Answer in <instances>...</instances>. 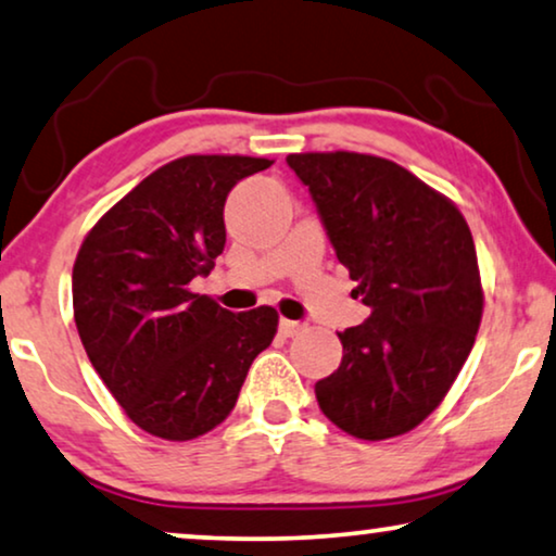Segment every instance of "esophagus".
<instances>
[{
	"label": "esophagus",
	"instance_id": "1",
	"mask_svg": "<svg viewBox=\"0 0 556 556\" xmlns=\"http://www.w3.org/2000/svg\"><path fill=\"white\" fill-rule=\"evenodd\" d=\"M279 332L285 334V338H294V334L304 332V325L302 323H294V319H281Z\"/></svg>",
	"mask_w": 556,
	"mask_h": 556
}]
</instances>
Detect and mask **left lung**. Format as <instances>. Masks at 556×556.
I'll return each instance as SVG.
<instances>
[{"label":"left lung","mask_w":556,"mask_h":556,"mask_svg":"<svg viewBox=\"0 0 556 556\" xmlns=\"http://www.w3.org/2000/svg\"><path fill=\"white\" fill-rule=\"evenodd\" d=\"M340 264L370 307L338 332L342 363L319 380V408L363 441L431 416L471 353L483 315L476 247L456 203L378 155L289 153Z\"/></svg>","instance_id":"left-lung-1"}]
</instances>
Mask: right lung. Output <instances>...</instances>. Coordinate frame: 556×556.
<instances>
[{"mask_svg":"<svg viewBox=\"0 0 556 556\" xmlns=\"http://www.w3.org/2000/svg\"><path fill=\"white\" fill-rule=\"evenodd\" d=\"M269 166L252 155L170 161L103 214L77 252L73 309L83 348L146 433L191 441L216 428L275 340V307L229 312L191 289L224 252L229 191Z\"/></svg>","mask_w":556,"mask_h":556,"instance_id":"1","label":"right lung"}]
</instances>
